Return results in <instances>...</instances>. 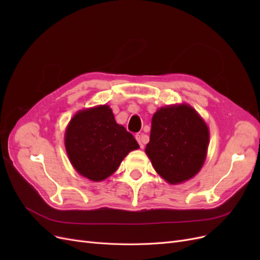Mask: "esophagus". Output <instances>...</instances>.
<instances>
[{"label":"esophagus","mask_w":260,"mask_h":260,"mask_svg":"<svg viewBox=\"0 0 260 260\" xmlns=\"http://www.w3.org/2000/svg\"><path fill=\"white\" fill-rule=\"evenodd\" d=\"M136 139H137V141L139 142L141 148H143L145 143H147V141H148V137L144 136V135H137Z\"/></svg>","instance_id":"obj_1"}]
</instances>
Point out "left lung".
Masks as SVG:
<instances>
[{
    "label": "left lung",
    "mask_w": 260,
    "mask_h": 260,
    "mask_svg": "<svg viewBox=\"0 0 260 260\" xmlns=\"http://www.w3.org/2000/svg\"><path fill=\"white\" fill-rule=\"evenodd\" d=\"M209 132L188 105L161 107L152 119L145 152L157 174L171 184L194 177L206 158Z\"/></svg>",
    "instance_id": "8db88e82"
}]
</instances>
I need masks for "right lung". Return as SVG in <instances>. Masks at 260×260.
Returning <instances> with one entry per match:
<instances>
[{"label": "right lung", "mask_w": 260, "mask_h": 260, "mask_svg": "<svg viewBox=\"0 0 260 260\" xmlns=\"http://www.w3.org/2000/svg\"><path fill=\"white\" fill-rule=\"evenodd\" d=\"M65 146L75 169L92 181L112 176L128 153L139 148L106 105L76 114L66 130Z\"/></svg>", "instance_id": "add662e5"}]
</instances>
